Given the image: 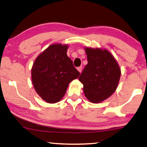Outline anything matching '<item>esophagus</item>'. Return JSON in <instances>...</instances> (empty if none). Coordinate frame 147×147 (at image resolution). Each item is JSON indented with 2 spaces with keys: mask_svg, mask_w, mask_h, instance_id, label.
Returning a JSON list of instances; mask_svg holds the SVG:
<instances>
[{
  "mask_svg": "<svg viewBox=\"0 0 147 147\" xmlns=\"http://www.w3.org/2000/svg\"><path fill=\"white\" fill-rule=\"evenodd\" d=\"M82 69H83V67L82 66H79V67H78V70L80 72V73H81L82 71Z\"/></svg>",
  "mask_w": 147,
  "mask_h": 147,
  "instance_id": "esophagus-1",
  "label": "esophagus"
}]
</instances>
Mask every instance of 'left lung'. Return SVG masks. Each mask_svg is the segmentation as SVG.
I'll use <instances>...</instances> for the list:
<instances>
[{
    "mask_svg": "<svg viewBox=\"0 0 147 147\" xmlns=\"http://www.w3.org/2000/svg\"><path fill=\"white\" fill-rule=\"evenodd\" d=\"M88 64L79 80L90 101L98 103L111 96L116 90L121 76L117 61L107 50L85 48Z\"/></svg>",
    "mask_w": 147,
    "mask_h": 147,
    "instance_id": "1",
    "label": "left lung"
}]
</instances>
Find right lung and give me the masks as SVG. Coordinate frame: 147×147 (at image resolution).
Masks as SVG:
<instances>
[{
    "instance_id": "add662e5",
    "label": "right lung",
    "mask_w": 147,
    "mask_h": 147,
    "mask_svg": "<svg viewBox=\"0 0 147 147\" xmlns=\"http://www.w3.org/2000/svg\"><path fill=\"white\" fill-rule=\"evenodd\" d=\"M68 46L51 45L41 53L33 63L32 79L39 96L49 103L63 98L69 83L80 75L67 56Z\"/></svg>"
}]
</instances>
